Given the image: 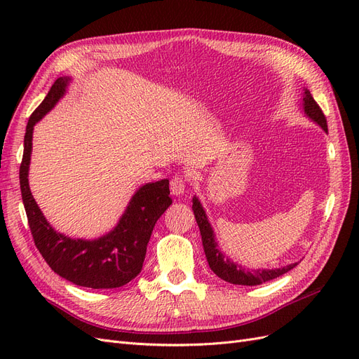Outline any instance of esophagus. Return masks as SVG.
I'll return each instance as SVG.
<instances>
[{
  "label": "esophagus",
  "mask_w": 359,
  "mask_h": 359,
  "mask_svg": "<svg viewBox=\"0 0 359 359\" xmlns=\"http://www.w3.org/2000/svg\"><path fill=\"white\" fill-rule=\"evenodd\" d=\"M186 186H187V180L182 175H175L170 180V191L172 194H175V196H180V194L186 191Z\"/></svg>",
  "instance_id": "obj_1"
}]
</instances>
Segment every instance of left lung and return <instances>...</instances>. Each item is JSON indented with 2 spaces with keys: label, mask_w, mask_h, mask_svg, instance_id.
<instances>
[{
  "label": "left lung",
  "mask_w": 359,
  "mask_h": 359,
  "mask_svg": "<svg viewBox=\"0 0 359 359\" xmlns=\"http://www.w3.org/2000/svg\"><path fill=\"white\" fill-rule=\"evenodd\" d=\"M304 112L310 116L313 121H316L325 132L328 133V124H327V118H325V114L322 112L320 106L316 103V100L313 99V95L310 94L309 90L304 91ZM193 212H194V219L198 222V226L201 229L202 235V245H203V252L206 256V260H208V265L211 271H214V274L217 277H220L222 280L227 281V283L232 285H243V286H257L262 285L265 281L274 280L280 276L286 274L287 271L292 268H295L297 264H290L283 268H277V269H255V271H245L240 265L233 264L232 260L227 259L220 250L217 247V243L214 240V232L211 229V224L206 220L205 211L202 208L201 202L193 198Z\"/></svg>",
  "instance_id": "obj_1"
}]
</instances>
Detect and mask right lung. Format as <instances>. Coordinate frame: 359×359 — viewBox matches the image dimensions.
Returning <instances> with one entry per match:
<instances>
[{
  "label": "right lung",
  "instance_id": "1",
  "mask_svg": "<svg viewBox=\"0 0 359 359\" xmlns=\"http://www.w3.org/2000/svg\"><path fill=\"white\" fill-rule=\"evenodd\" d=\"M69 81L70 78H58L53 82L45 100L31 114L27 124L19 182L29 231L37 250L53 273L83 287H121L140 273L151 233L160 215L172 203L169 180L140 187L115 229L99 240H72L53 231L29 191L28 168L32 128L61 99Z\"/></svg>",
  "mask_w": 359,
  "mask_h": 359
}]
</instances>
